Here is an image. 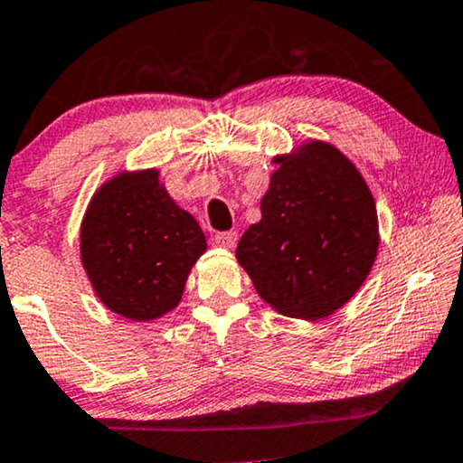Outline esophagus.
<instances>
[{"mask_svg": "<svg viewBox=\"0 0 463 463\" xmlns=\"http://www.w3.org/2000/svg\"><path fill=\"white\" fill-rule=\"evenodd\" d=\"M212 243L216 247H224V250H231V247L237 245V232H216L212 237Z\"/></svg>", "mask_w": 463, "mask_h": 463, "instance_id": "1", "label": "esophagus"}]
</instances>
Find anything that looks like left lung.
<instances>
[{
	"label": "left lung",
	"mask_w": 463,
	"mask_h": 463,
	"mask_svg": "<svg viewBox=\"0 0 463 463\" xmlns=\"http://www.w3.org/2000/svg\"><path fill=\"white\" fill-rule=\"evenodd\" d=\"M262 218L237 262L279 315L321 321L361 289L380 250L375 199L356 165L325 140L275 155Z\"/></svg>",
	"instance_id": "1"
}]
</instances>
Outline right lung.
Instances as JSON below:
<instances>
[{"label":"right lung","instance_id":"obj_1","mask_svg":"<svg viewBox=\"0 0 463 463\" xmlns=\"http://www.w3.org/2000/svg\"><path fill=\"white\" fill-rule=\"evenodd\" d=\"M207 250L197 220L169 197L159 169H123L90 199L80 258L96 298L129 321H155L180 304Z\"/></svg>","mask_w":463,"mask_h":463}]
</instances>
